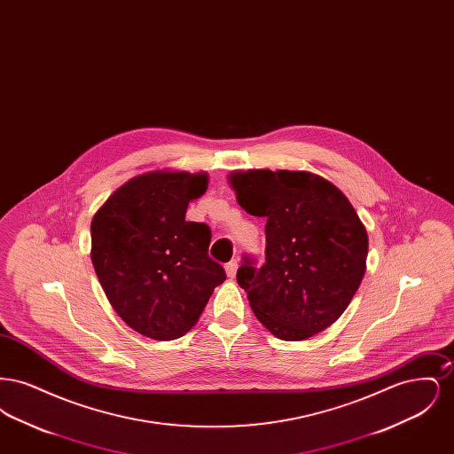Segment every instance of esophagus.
Returning <instances> with one entry per match:
<instances>
[{
	"instance_id": "1",
	"label": "esophagus",
	"mask_w": 454,
	"mask_h": 454,
	"mask_svg": "<svg viewBox=\"0 0 454 454\" xmlns=\"http://www.w3.org/2000/svg\"><path fill=\"white\" fill-rule=\"evenodd\" d=\"M224 270H226V276L230 278V279H233L235 276H237L238 270V262L237 260H231V262H228L226 265H224Z\"/></svg>"
}]
</instances>
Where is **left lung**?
<instances>
[{
    "label": "left lung",
    "instance_id": "8db88e82",
    "mask_svg": "<svg viewBox=\"0 0 454 454\" xmlns=\"http://www.w3.org/2000/svg\"><path fill=\"white\" fill-rule=\"evenodd\" d=\"M238 204L267 217L265 263L245 259L237 281L260 324L281 340H306L337 322L366 272L367 231L324 176L247 170L228 176Z\"/></svg>",
    "mask_w": 454,
    "mask_h": 454
}]
</instances>
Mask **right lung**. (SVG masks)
I'll return each mask as SVG.
<instances>
[{
    "instance_id": "right-lung-1",
    "label": "right lung",
    "mask_w": 454,
    "mask_h": 454,
    "mask_svg": "<svg viewBox=\"0 0 454 454\" xmlns=\"http://www.w3.org/2000/svg\"><path fill=\"white\" fill-rule=\"evenodd\" d=\"M207 173L132 176L91 219V262L107 300L137 333L173 340L199 320L224 269L209 259L211 230L185 221Z\"/></svg>"
}]
</instances>
